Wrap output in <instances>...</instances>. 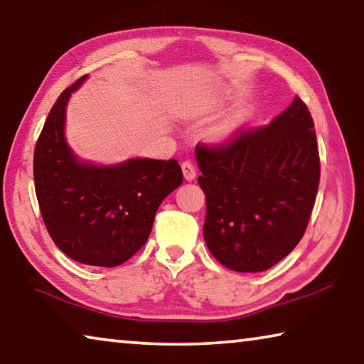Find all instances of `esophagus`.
<instances>
[{"mask_svg":"<svg viewBox=\"0 0 364 364\" xmlns=\"http://www.w3.org/2000/svg\"><path fill=\"white\" fill-rule=\"evenodd\" d=\"M181 168H183V175L188 181L194 180V178H196V167H194L193 162H189V160H184V162L181 164Z\"/></svg>","mask_w":364,"mask_h":364,"instance_id":"1","label":"esophagus"}]
</instances>
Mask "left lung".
<instances>
[{
  "instance_id": "1",
  "label": "left lung",
  "mask_w": 364,
  "mask_h": 364,
  "mask_svg": "<svg viewBox=\"0 0 364 364\" xmlns=\"http://www.w3.org/2000/svg\"><path fill=\"white\" fill-rule=\"evenodd\" d=\"M196 159L212 255L230 269L257 273L291 254L310 221L321 171L306 104L295 96L267 127L199 143Z\"/></svg>"
}]
</instances>
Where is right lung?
Wrapping results in <instances>:
<instances>
[{
	"mask_svg": "<svg viewBox=\"0 0 364 364\" xmlns=\"http://www.w3.org/2000/svg\"><path fill=\"white\" fill-rule=\"evenodd\" d=\"M86 78L49 110L33 154V180L49 236L72 260L112 268L149 237L159 205L183 183L175 159H133L114 167L78 162L64 139L65 106Z\"/></svg>",
	"mask_w": 364,
	"mask_h": 364,
	"instance_id": "obj_1",
	"label": "right lung"
}]
</instances>
